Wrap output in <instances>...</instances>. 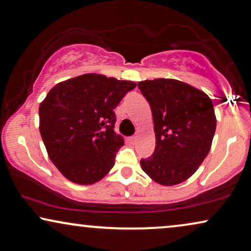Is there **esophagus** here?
Segmentation results:
<instances>
[{
  "label": "esophagus",
  "mask_w": 251,
  "mask_h": 251,
  "mask_svg": "<svg viewBox=\"0 0 251 251\" xmlns=\"http://www.w3.org/2000/svg\"><path fill=\"white\" fill-rule=\"evenodd\" d=\"M136 140H137V136L136 135H134V136H132V137H129V141L132 143H134V142H136Z\"/></svg>",
  "instance_id": "esophagus-1"
}]
</instances>
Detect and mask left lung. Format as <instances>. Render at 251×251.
<instances>
[{
    "label": "left lung",
    "instance_id": "8db88e82",
    "mask_svg": "<svg viewBox=\"0 0 251 251\" xmlns=\"http://www.w3.org/2000/svg\"><path fill=\"white\" fill-rule=\"evenodd\" d=\"M137 86L151 107L156 134L154 152L141 160V167L158 184H179L209 152L216 129L213 102L204 92L177 79L142 80Z\"/></svg>",
    "mask_w": 251,
    "mask_h": 251
}]
</instances>
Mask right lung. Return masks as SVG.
I'll return each instance as SVG.
<instances>
[{
	"label": "right lung",
	"mask_w": 251,
	"mask_h": 251,
	"mask_svg": "<svg viewBox=\"0 0 251 251\" xmlns=\"http://www.w3.org/2000/svg\"><path fill=\"white\" fill-rule=\"evenodd\" d=\"M136 84L84 74L56 84L41 102L40 133L48 156L67 179L94 184L115 165L124 139L114 109Z\"/></svg>",
	"instance_id": "obj_1"
}]
</instances>
